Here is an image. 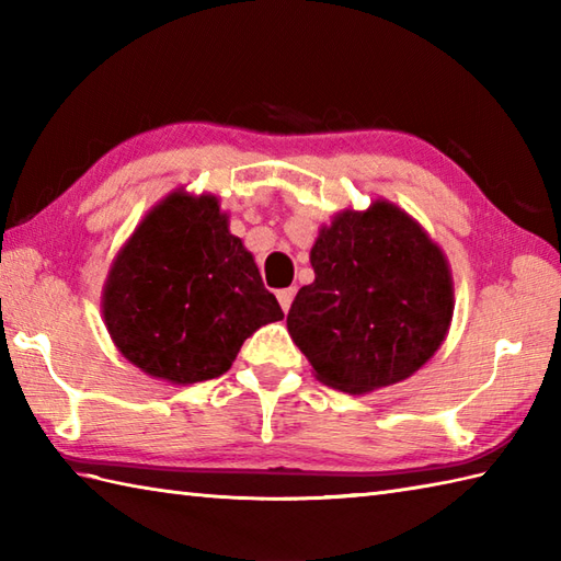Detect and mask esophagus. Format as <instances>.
<instances>
[{
	"label": "esophagus",
	"instance_id": "esophagus-1",
	"mask_svg": "<svg viewBox=\"0 0 561 561\" xmlns=\"http://www.w3.org/2000/svg\"><path fill=\"white\" fill-rule=\"evenodd\" d=\"M294 296H296V289H294V287H289V289H279V291H277V299H279V306H282V311H284V313H289Z\"/></svg>",
	"mask_w": 561,
	"mask_h": 561
}]
</instances>
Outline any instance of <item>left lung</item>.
Masks as SVG:
<instances>
[{"label":"left lung","instance_id":"obj_1","mask_svg":"<svg viewBox=\"0 0 561 561\" xmlns=\"http://www.w3.org/2000/svg\"><path fill=\"white\" fill-rule=\"evenodd\" d=\"M311 265L316 279L296 294L287 328L325 386L362 396L400 383L446 340L448 260L390 202L337 214L320 229Z\"/></svg>","mask_w":561,"mask_h":561}]
</instances>
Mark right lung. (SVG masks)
<instances>
[{
  "label": "right lung",
  "instance_id": "add662e5",
  "mask_svg": "<svg viewBox=\"0 0 561 561\" xmlns=\"http://www.w3.org/2000/svg\"><path fill=\"white\" fill-rule=\"evenodd\" d=\"M103 318L127 362L187 386L229 371L241 344L284 313L219 199L178 190L117 253Z\"/></svg>",
  "mask_w": 561,
  "mask_h": 561
}]
</instances>
